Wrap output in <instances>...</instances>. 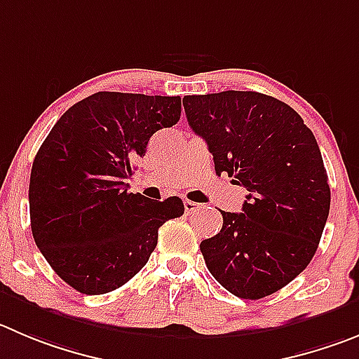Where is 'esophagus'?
Listing matches in <instances>:
<instances>
[{"instance_id": "1", "label": "esophagus", "mask_w": 359, "mask_h": 359, "mask_svg": "<svg viewBox=\"0 0 359 359\" xmlns=\"http://www.w3.org/2000/svg\"><path fill=\"white\" fill-rule=\"evenodd\" d=\"M198 209H200V203L191 202V200H184V210H186V214H193Z\"/></svg>"}]
</instances>
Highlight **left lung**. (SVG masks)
Returning a JSON list of instances; mask_svg holds the SVG:
<instances>
[{
    "label": "left lung",
    "instance_id": "obj_1",
    "mask_svg": "<svg viewBox=\"0 0 359 359\" xmlns=\"http://www.w3.org/2000/svg\"><path fill=\"white\" fill-rule=\"evenodd\" d=\"M182 102L217 175L229 173L248 189L243 212L221 210L219 233L200 244L207 269L233 296H271L310 264L330 214L316 136L289 104L259 92L226 90Z\"/></svg>",
    "mask_w": 359,
    "mask_h": 359
}]
</instances>
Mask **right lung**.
Masks as SVG:
<instances>
[{
  "mask_svg": "<svg viewBox=\"0 0 359 359\" xmlns=\"http://www.w3.org/2000/svg\"><path fill=\"white\" fill-rule=\"evenodd\" d=\"M180 97L97 92L67 109L36 152L29 177L35 244L67 285L111 292L138 274L164 221L184 214L129 193L123 182L154 133L180 118Z\"/></svg>",
  "mask_w": 359,
  "mask_h": 359,
  "instance_id": "add662e5",
  "label": "right lung"
}]
</instances>
